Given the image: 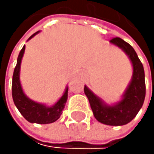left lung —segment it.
I'll use <instances>...</instances> for the list:
<instances>
[{
	"instance_id": "8db88e82",
	"label": "left lung",
	"mask_w": 154,
	"mask_h": 154,
	"mask_svg": "<svg viewBox=\"0 0 154 154\" xmlns=\"http://www.w3.org/2000/svg\"><path fill=\"white\" fill-rule=\"evenodd\" d=\"M110 42L125 51L133 66L132 80L123 95V99L118 103L110 106L106 105L86 86L84 92L88 99L93 115L99 122L109 126H123L137 116L144 103L146 94L144 68L130 44L117 37L112 38Z\"/></svg>"
}]
</instances>
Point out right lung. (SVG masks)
Returning a JSON list of instances; mask_svg holds the SVG:
<instances>
[{
    "mask_svg": "<svg viewBox=\"0 0 154 154\" xmlns=\"http://www.w3.org/2000/svg\"><path fill=\"white\" fill-rule=\"evenodd\" d=\"M38 32L34 33L30 38L34 37ZM26 47L24 46L19 52V55L17 57V63L14 70L13 75V82H12V96L14 103L20 112V114L30 123L37 124H50L55 122L62 115V111L66 105L67 100L68 88H66L63 95L60 98V100L54 105L48 107L44 104H40L35 103L30 99H28L25 93L23 92L22 87L19 79V72H20V64L21 60L24 55Z\"/></svg>",
    "mask_w": 154,
    "mask_h": 154,
    "instance_id": "right-lung-1",
    "label": "right lung"
}]
</instances>
